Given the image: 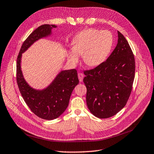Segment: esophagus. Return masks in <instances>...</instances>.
<instances>
[{
  "mask_svg": "<svg viewBox=\"0 0 154 154\" xmlns=\"http://www.w3.org/2000/svg\"><path fill=\"white\" fill-rule=\"evenodd\" d=\"M78 77H79V81L82 82L83 78H84V75H83L82 73H78Z\"/></svg>",
  "mask_w": 154,
  "mask_h": 154,
  "instance_id": "obj_1",
  "label": "esophagus"
}]
</instances>
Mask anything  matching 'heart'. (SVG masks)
<instances>
[{"instance_id":"b5f03b06","label":"heart","mask_w":154,"mask_h":154,"mask_svg":"<svg viewBox=\"0 0 154 154\" xmlns=\"http://www.w3.org/2000/svg\"><path fill=\"white\" fill-rule=\"evenodd\" d=\"M113 44L112 33L107 30L87 29L74 37L72 45L68 51L69 59L77 63L79 54L89 66L96 67L103 63L110 54Z\"/></svg>"}]
</instances>
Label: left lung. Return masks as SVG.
Wrapping results in <instances>:
<instances>
[{"label": "left lung", "mask_w": 154, "mask_h": 154, "mask_svg": "<svg viewBox=\"0 0 154 154\" xmlns=\"http://www.w3.org/2000/svg\"><path fill=\"white\" fill-rule=\"evenodd\" d=\"M117 33V45L106 60L84 72L88 108L100 119L112 117L121 110L132 89L134 55L123 35L119 31Z\"/></svg>", "instance_id": "left-lung-1"}]
</instances>
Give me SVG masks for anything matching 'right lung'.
<instances>
[{
    "instance_id": "right-lung-1",
    "label": "right lung",
    "mask_w": 154,
    "mask_h": 154,
    "mask_svg": "<svg viewBox=\"0 0 154 154\" xmlns=\"http://www.w3.org/2000/svg\"><path fill=\"white\" fill-rule=\"evenodd\" d=\"M57 26L43 24L31 33L23 42L17 60V82L28 106L34 114L43 119L53 120L59 117L67 108L73 90L79 84L75 69L61 71L51 84L43 90H35L24 79L21 70L22 54L40 38L51 34Z\"/></svg>"
}]
</instances>
